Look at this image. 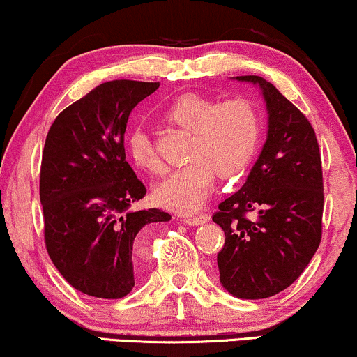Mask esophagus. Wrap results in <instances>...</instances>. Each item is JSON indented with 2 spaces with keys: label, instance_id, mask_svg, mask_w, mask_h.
Listing matches in <instances>:
<instances>
[{
  "label": "esophagus",
  "instance_id": "esophagus-1",
  "mask_svg": "<svg viewBox=\"0 0 357 357\" xmlns=\"http://www.w3.org/2000/svg\"><path fill=\"white\" fill-rule=\"evenodd\" d=\"M186 225L190 226H199V225H204V222L209 221V216L208 214H201V216H192V218H184L183 220Z\"/></svg>",
  "mask_w": 357,
  "mask_h": 357
}]
</instances>
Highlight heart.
<instances>
[{
    "label": "heart",
    "mask_w": 357,
    "mask_h": 357,
    "mask_svg": "<svg viewBox=\"0 0 357 357\" xmlns=\"http://www.w3.org/2000/svg\"><path fill=\"white\" fill-rule=\"evenodd\" d=\"M165 118L191 132L186 146L190 161L156 184L154 199L171 211L196 213L211 195L214 169L229 178L246 169L252 160L261 136L259 113L244 98L218 102L199 94H183L167 106ZM126 149L141 169H161L151 137L143 128L128 132Z\"/></svg>",
    "instance_id": "obj_1"
}]
</instances>
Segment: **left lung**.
<instances>
[{
	"instance_id": "obj_1",
	"label": "left lung",
	"mask_w": 357,
	"mask_h": 357,
	"mask_svg": "<svg viewBox=\"0 0 357 357\" xmlns=\"http://www.w3.org/2000/svg\"><path fill=\"white\" fill-rule=\"evenodd\" d=\"M236 79L259 86L268 135L246 183L213 216L226 236L218 269L229 294L264 299L293 284L319 248L323 167L306 116L261 76Z\"/></svg>"
}]
</instances>
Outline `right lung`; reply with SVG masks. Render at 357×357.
Wrapping results in <instances>:
<instances>
[{
	"instance_id": "add662e5",
	"label": "right lung",
	"mask_w": 357,
	"mask_h": 357,
	"mask_svg": "<svg viewBox=\"0 0 357 357\" xmlns=\"http://www.w3.org/2000/svg\"><path fill=\"white\" fill-rule=\"evenodd\" d=\"M158 88L102 83L61 111L46 136L40 174L46 249L61 276L93 298L131 293L146 229L171 220L161 209H130L146 188L126 161L124 131L137 102Z\"/></svg>"
}]
</instances>
